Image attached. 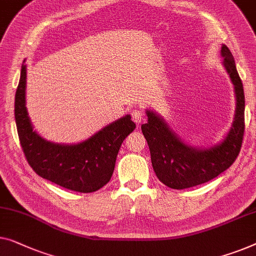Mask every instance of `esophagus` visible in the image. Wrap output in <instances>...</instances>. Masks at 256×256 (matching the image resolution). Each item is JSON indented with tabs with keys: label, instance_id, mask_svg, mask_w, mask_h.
Segmentation results:
<instances>
[{
	"label": "esophagus",
	"instance_id": "34e87169",
	"mask_svg": "<svg viewBox=\"0 0 256 256\" xmlns=\"http://www.w3.org/2000/svg\"><path fill=\"white\" fill-rule=\"evenodd\" d=\"M130 114H132V121H134L136 124H142V121L144 120V114H143L142 110H140V108H136V107H135V108L132 110Z\"/></svg>",
	"mask_w": 256,
	"mask_h": 256
}]
</instances>
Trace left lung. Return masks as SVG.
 Listing matches in <instances>:
<instances>
[{
  "label": "left lung",
  "mask_w": 256,
  "mask_h": 256,
  "mask_svg": "<svg viewBox=\"0 0 256 256\" xmlns=\"http://www.w3.org/2000/svg\"><path fill=\"white\" fill-rule=\"evenodd\" d=\"M220 56L236 97L234 116L220 142L208 146H192L181 138L156 110H146L148 121L140 126V129L149 146L154 171L165 186L173 190H184L208 182L228 170L239 154L245 130L244 86L234 58L224 44Z\"/></svg>",
  "instance_id": "1"
}]
</instances>
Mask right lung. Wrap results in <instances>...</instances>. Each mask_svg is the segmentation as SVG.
<instances>
[{"instance_id":"add662e5","label":"right lung","mask_w":256,"mask_h":256,"mask_svg":"<svg viewBox=\"0 0 256 256\" xmlns=\"http://www.w3.org/2000/svg\"><path fill=\"white\" fill-rule=\"evenodd\" d=\"M14 120L20 146L38 176L66 190L92 192L110 180L124 140L136 128L132 116L110 122L78 143H55L39 135L26 108V64H22L14 96Z\"/></svg>"}]
</instances>
